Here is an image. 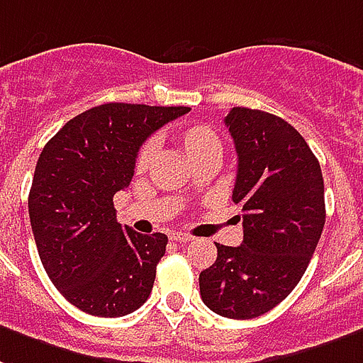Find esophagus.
Returning <instances> with one entry per match:
<instances>
[{
	"instance_id": "34e87169",
	"label": "esophagus",
	"mask_w": 363,
	"mask_h": 363,
	"mask_svg": "<svg viewBox=\"0 0 363 363\" xmlns=\"http://www.w3.org/2000/svg\"><path fill=\"white\" fill-rule=\"evenodd\" d=\"M171 240H174V242H190L192 236L186 235V233H171Z\"/></svg>"
}]
</instances>
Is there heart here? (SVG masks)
<instances>
[{"instance_id": "obj_1", "label": "heart", "mask_w": 363, "mask_h": 363, "mask_svg": "<svg viewBox=\"0 0 363 363\" xmlns=\"http://www.w3.org/2000/svg\"><path fill=\"white\" fill-rule=\"evenodd\" d=\"M182 144H184L190 155H196L209 146H219V140H217L216 133L209 130L208 127H192L182 134ZM152 150H154V142H147V144L142 146V150L138 152V157H136V167H146L150 155H152Z\"/></svg>"}]
</instances>
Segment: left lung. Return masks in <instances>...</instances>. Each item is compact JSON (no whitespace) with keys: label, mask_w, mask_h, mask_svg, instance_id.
I'll return each mask as SVG.
<instances>
[{"label":"left lung","mask_w":363,"mask_h":363,"mask_svg":"<svg viewBox=\"0 0 363 363\" xmlns=\"http://www.w3.org/2000/svg\"><path fill=\"white\" fill-rule=\"evenodd\" d=\"M225 125L238 155L233 202L242 208L244 240L216 244L200 294L223 318L252 319L281 304L308 269L325 225L323 174L302 134L277 115L233 107Z\"/></svg>","instance_id":"left-lung-1"}]
</instances>
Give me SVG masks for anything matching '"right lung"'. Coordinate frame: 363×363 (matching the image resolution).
Instances as JSON below:
<instances>
[{
  "mask_svg": "<svg viewBox=\"0 0 363 363\" xmlns=\"http://www.w3.org/2000/svg\"><path fill=\"white\" fill-rule=\"evenodd\" d=\"M190 107L104 104L72 117L36 163L28 216L48 277L79 310L121 318L150 296L163 233L121 227L115 192L127 189L150 134Z\"/></svg>",
  "mask_w": 363,
  "mask_h": 363,
  "instance_id": "1",
  "label": "right lung"
}]
</instances>
